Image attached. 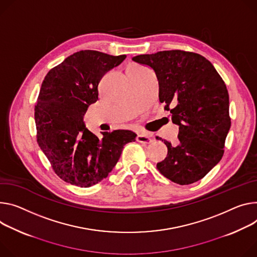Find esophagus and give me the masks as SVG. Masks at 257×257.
I'll return each instance as SVG.
<instances>
[{
  "instance_id": "esophagus-1",
  "label": "esophagus",
  "mask_w": 257,
  "mask_h": 257,
  "mask_svg": "<svg viewBox=\"0 0 257 257\" xmlns=\"http://www.w3.org/2000/svg\"><path fill=\"white\" fill-rule=\"evenodd\" d=\"M136 141L138 143H142V144H151L153 142V138H152L150 133H148V132H141V133L137 134Z\"/></svg>"
}]
</instances>
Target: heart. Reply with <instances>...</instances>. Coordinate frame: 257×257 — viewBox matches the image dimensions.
Listing matches in <instances>:
<instances>
[{"label":"heart","mask_w":257,"mask_h":257,"mask_svg":"<svg viewBox=\"0 0 257 257\" xmlns=\"http://www.w3.org/2000/svg\"><path fill=\"white\" fill-rule=\"evenodd\" d=\"M131 67H141V66H138V65H136V64H133V65H131Z\"/></svg>","instance_id":"1"}]
</instances>
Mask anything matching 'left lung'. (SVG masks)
<instances>
[{"mask_svg":"<svg viewBox=\"0 0 257 257\" xmlns=\"http://www.w3.org/2000/svg\"><path fill=\"white\" fill-rule=\"evenodd\" d=\"M132 60L155 72L160 102L179 128L176 146L164 139L168 154L157 164L158 170L180 185L200 180L221 160L230 128L223 80L211 62L193 52L160 51Z\"/></svg>","mask_w":257,"mask_h":257,"instance_id":"8db88e82","label":"left lung"}]
</instances>
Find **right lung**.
Instances as JSON below:
<instances>
[{
  "label": "right lung",
  "instance_id": "right-lung-1",
  "mask_svg": "<svg viewBox=\"0 0 257 257\" xmlns=\"http://www.w3.org/2000/svg\"><path fill=\"white\" fill-rule=\"evenodd\" d=\"M126 55L82 50L66 57L45 77L35 107L37 141L55 173L64 181L89 188L107 177L126 144L130 130L101 132L98 138L84 123L90 104L98 99V84Z\"/></svg>",
  "mask_w": 257,
  "mask_h": 257
}]
</instances>
